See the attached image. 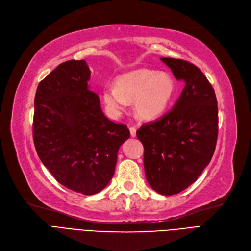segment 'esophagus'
Masks as SVG:
<instances>
[{"mask_svg":"<svg viewBox=\"0 0 251 251\" xmlns=\"http://www.w3.org/2000/svg\"><path fill=\"white\" fill-rule=\"evenodd\" d=\"M130 135H131L132 137H135L136 136V128L134 127H130Z\"/></svg>","mask_w":251,"mask_h":251,"instance_id":"esophagus-1","label":"esophagus"}]
</instances>
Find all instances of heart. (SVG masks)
<instances>
[{"label":"heart","mask_w":251,"mask_h":251,"mask_svg":"<svg viewBox=\"0 0 251 251\" xmlns=\"http://www.w3.org/2000/svg\"><path fill=\"white\" fill-rule=\"evenodd\" d=\"M176 92V83L167 73L141 69L119 75L116 86H106L101 99L112 117L121 115L128 102L134 101L135 114L154 120L166 111Z\"/></svg>","instance_id":"1"}]
</instances>
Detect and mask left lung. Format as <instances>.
<instances>
[{
    "label": "left lung",
    "instance_id": "obj_1",
    "mask_svg": "<svg viewBox=\"0 0 251 251\" xmlns=\"http://www.w3.org/2000/svg\"><path fill=\"white\" fill-rule=\"evenodd\" d=\"M186 85L172 110L136 131L145 148L144 166L151 188L171 196L187 189L209 164L219 131V110L211 84L195 64L163 57Z\"/></svg>",
    "mask_w": 251,
    "mask_h": 251
}]
</instances>
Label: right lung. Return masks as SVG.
I'll use <instances>...</instances> for the list:
<instances>
[{"label":"right lung","mask_w":251,"mask_h":251,"mask_svg":"<svg viewBox=\"0 0 251 251\" xmlns=\"http://www.w3.org/2000/svg\"><path fill=\"white\" fill-rule=\"evenodd\" d=\"M85 60L60 63L40 82L32 136L38 156L60 184L83 195L102 191L112 179L118 151L130 132L108 120L88 85Z\"/></svg>","instance_id":"obj_1"}]
</instances>
